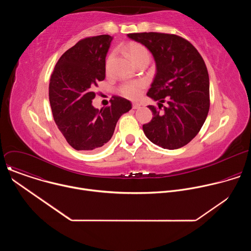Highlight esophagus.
Wrapping results in <instances>:
<instances>
[{
    "label": "esophagus",
    "mask_w": 251,
    "mask_h": 251,
    "mask_svg": "<svg viewBox=\"0 0 251 251\" xmlns=\"http://www.w3.org/2000/svg\"><path fill=\"white\" fill-rule=\"evenodd\" d=\"M140 106H141V104L138 103V102H133L132 103V108L133 109H138V108H140Z\"/></svg>",
    "instance_id": "1"
}]
</instances>
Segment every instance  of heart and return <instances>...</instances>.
Here are the masks:
<instances>
[{
    "label": "heart",
    "mask_w": 251,
    "mask_h": 251,
    "mask_svg": "<svg viewBox=\"0 0 251 251\" xmlns=\"http://www.w3.org/2000/svg\"><path fill=\"white\" fill-rule=\"evenodd\" d=\"M126 52L128 57L136 64L138 61L145 59V58H149V52L147 50V49L142 46L141 44L138 43H129L126 48ZM113 54L111 53L108 58H107L106 61V67H108V64L110 62V60L112 59ZM147 83L145 80L143 79H139V80H131V81H127L125 83H123L120 88L119 91L120 93L124 96L127 97L129 99H136L140 96L142 90L146 87Z\"/></svg>",
    "instance_id": "b5f03b06"
}]
</instances>
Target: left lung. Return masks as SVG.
Here are the masks:
<instances>
[{
	"instance_id": "obj_1",
	"label": "left lung",
	"mask_w": 251,
	"mask_h": 251,
	"mask_svg": "<svg viewBox=\"0 0 251 251\" xmlns=\"http://www.w3.org/2000/svg\"><path fill=\"white\" fill-rule=\"evenodd\" d=\"M128 38L153 54L157 73L147 95L152 120L143 125L146 137L168 150L184 147L202 127L209 110V78L205 63L187 40L171 33L137 32ZM166 106H163V103Z\"/></svg>"
}]
</instances>
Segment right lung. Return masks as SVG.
<instances>
[{"label":"right lung","instance_id":"add662e5","mask_svg":"<svg viewBox=\"0 0 251 251\" xmlns=\"http://www.w3.org/2000/svg\"><path fill=\"white\" fill-rule=\"evenodd\" d=\"M112 37L85 38L66 50L54 66L50 81V103L57 128L77 151L101 148L108 142L129 100L113 96L110 105L94 108V88L105 78V57Z\"/></svg>","mask_w":251,"mask_h":251}]
</instances>
